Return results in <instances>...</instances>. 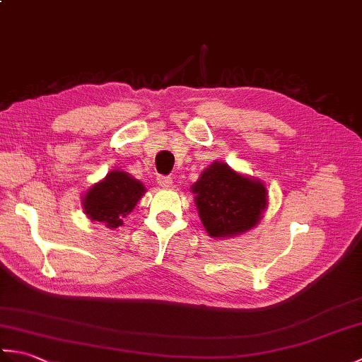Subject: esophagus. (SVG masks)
<instances>
[{"instance_id":"obj_1","label":"esophagus","mask_w":362,"mask_h":362,"mask_svg":"<svg viewBox=\"0 0 362 362\" xmlns=\"http://www.w3.org/2000/svg\"><path fill=\"white\" fill-rule=\"evenodd\" d=\"M157 183L161 188H171L173 187V179H171V177H168V175H158Z\"/></svg>"}]
</instances>
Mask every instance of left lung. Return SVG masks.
<instances>
[{"instance_id":"left-lung-1","label":"left lung","mask_w":362,"mask_h":362,"mask_svg":"<svg viewBox=\"0 0 362 362\" xmlns=\"http://www.w3.org/2000/svg\"><path fill=\"white\" fill-rule=\"evenodd\" d=\"M191 189L206 233L218 240L245 233L267 209L263 182L233 171L224 161L206 168Z\"/></svg>"}]
</instances>
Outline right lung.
Listing matches in <instances>:
<instances>
[{"instance_id": "add662e5", "label": "right lung", "mask_w": 362, "mask_h": 362, "mask_svg": "<svg viewBox=\"0 0 362 362\" xmlns=\"http://www.w3.org/2000/svg\"><path fill=\"white\" fill-rule=\"evenodd\" d=\"M144 193L146 188L140 180L115 169L83 196V213L91 221L103 222L107 228L115 230L124 224V218L135 209Z\"/></svg>"}]
</instances>
